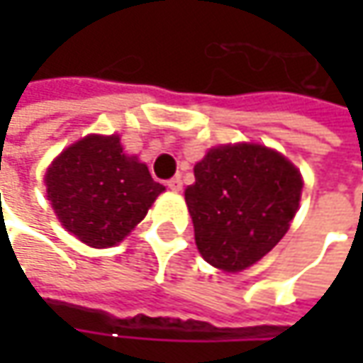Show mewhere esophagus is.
Instances as JSON below:
<instances>
[{"label":"esophagus","instance_id":"1","mask_svg":"<svg viewBox=\"0 0 363 363\" xmlns=\"http://www.w3.org/2000/svg\"><path fill=\"white\" fill-rule=\"evenodd\" d=\"M167 188L172 189V191H179V189L184 188L182 177H172V179H167Z\"/></svg>","mask_w":363,"mask_h":363}]
</instances>
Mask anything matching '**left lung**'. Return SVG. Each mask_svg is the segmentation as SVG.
<instances>
[{
	"instance_id": "1",
	"label": "left lung",
	"mask_w": 363,
	"mask_h": 363,
	"mask_svg": "<svg viewBox=\"0 0 363 363\" xmlns=\"http://www.w3.org/2000/svg\"><path fill=\"white\" fill-rule=\"evenodd\" d=\"M186 189L200 255L236 272L271 252L297 214L303 179L281 153L262 145L210 149Z\"/></svg>"
}]
</instances>
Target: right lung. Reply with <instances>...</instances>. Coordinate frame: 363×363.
<instances>
[{"instance_id":"1","label":"right lung","mask_w":363,"mask_h":363,"mask_svg":"<svg viewBox=\"0 0 363 363\" xmlns=\"http://www.w3.org/2000/svg\"><path fill=\"white\" fill-rule=\"evenodd\" d=\"M58 220L94 248L121 242L163 191L145 163L123 153L117 135H89L60 153L46 172Z\"/></svg>"}]
</instances>
